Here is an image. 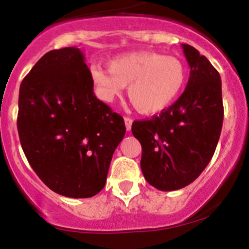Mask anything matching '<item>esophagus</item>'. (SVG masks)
Instances as JSON below:
<instances>
[{"mask_svg": "<svg viewBox=\"0 0 249 249\" xmlns=\"http://www.w3.org/2000/svg\"><path fill=\"white\" fill-rule=\"evenodd\" d=\"M132 122H133V121H132V118H129V117H124V124H126L127 131H131Z\"/></svg>", "mask_w": 249, "mask_h": 249, "instance_id": "1", "label": "esophagus"}]
</instances>
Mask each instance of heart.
Wrapping results in <instances>:
<instances>
[{
	"instance_id": "1",
	"label": "heart",
	"mask_w": 249,
	"mask_h": 249,
	"mask_svg": "<svg viewBox=\"0 0 249 249\" xmlns=\"http://www.w3.org/2000/svg\"><path fill=\"white\" fill-rule=\"evenodd\" d=\"M91 77L103 101L111 102L128 86V98L135 108L140 113L156 114L179 96L187 70L177 57L141 51L109 61L108 71L93 67Z\"/></svg>"
}]
</instances>
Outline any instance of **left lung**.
<instances>
[{"mask_svg": "<svg viewBox=\"0 0 249 249\" xmlns=\"http://www.w3.org/2000/svg\"><path fill=\"white\" fill-rule=\"evenodd\" d=\"M182 47L191 71L181 97L160 116L132 123V133L142 146V173L160 191L183 188L203 172L223 123L218 71L195 47Z\"/></svg>", "mask_w": 249, "mask_h": 249, "instance_id": "1", "label": "left lung"}]
</instances>
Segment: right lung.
<instances>
[{
    "instance_id": "obj_1",
    "label": "right lung",
    "mask_w": 249,
    "mask_h": 249,
    "mask_svg": "<svg viewBox=\"0 0 249 249\" xmlns=\"http://www.w3.org/2000/svg\"><path fill=\"white\" fill-rule=\"evenodd\" d=\"M17 129L28 163L53 192L89 198L106 184L126 126L93 93L78 48L50 51L19 87Z\"/></svg>"
}]
</instances>
